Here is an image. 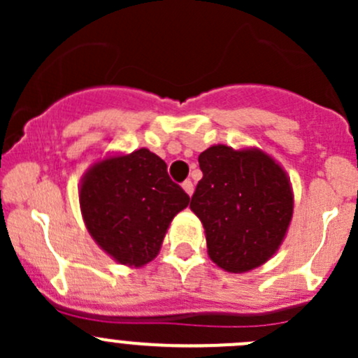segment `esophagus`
<instances>
[{"label": "esophagus", "instance_id": "esophagus-1", "mask_svg": "<svg viewBox=\"0 0 358 358\" xmlns=\"http://www.w3.org/2000/svg\"><path fill=\"white\" fill-rule=\"evenodd\" d=\"M182 187H183V190H185V192L189 194V196H192V192H194V183L190 182V180H185V182L182 183Z\"/></svg>", "mask_w": 358, "mask_h": 358}]
</instances>
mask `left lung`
Returning a JSON list of instances; mask_svg holds the SVG:
<instances>
[{
    "label": "left lung",
    "mask_w": 358,
    "mask_h": 358,
    "mask_svg": "<svg viewBox=\"0 0 358 358\" xmlns=\"http://www.w3.org/2000/svg\"><path fill=\"white\" fill-rule=\"evenodd\" d=\"M199 168L190 209L204 225L209 258L232 273L263 265L280 246L292 216L284 169L262 150L227 145L204 150Z\"/></svg>",
    "instance_id": "obj_1"
}]
</instances>
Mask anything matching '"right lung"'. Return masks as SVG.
<instances>
[{
    "instance_id": "right-lung-1",
    "label": "right lung",
    "mask_w": 358,
    "mask_h": 358,
    "mask_svg": "<svg viewBox=\"0 0 358 358\" xmlns=\"http://www.w3.org/2000/svg\"><path fill=\"white\" fill-rule=\"evenodd\" d=\"M79 202L96 244L122 265L142 266L156 258L190 197L169 178L161 157L140 149L96 162L83 178Z\"/></svg>"
}]
</instances>
